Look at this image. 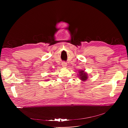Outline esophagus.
I'll return each mask as SVG.
<instances>
[{
	"instance_id": "obj_1",
	"label": "esophagus",
	"mask_w": 128,
	"mask_h": 128,
	"mask_svg": "<svg viewBox=\"0 0 128 128\" xmlns=\"http://www.w3.org/2000/svg\"><path fill=\"white\" fill-rule=\"evenodd\" d=\"M61 64H62V66H63V67H66L67 65V64L66 62H62V63Z\"/></svg>"
}]
</instances>
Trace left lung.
Instances as JSON below:
<instances>
[{
	"instance_id": "obj_1",
	"label": "left lung",
	"mask_w": 128,
	"mask_h": 128,
	"mask_svg": "<svg viewBox=\"0 0 128 128\" xmlns=\"http://www.w3.org/2000/svg\"><path fill=\"white\" fill-rule=\"evenodd\" d=\"M84 71H80V80H82L83 81H84L86 80V79L88 78V76L84 72Z\"/></svg>"
}]
</instances>
